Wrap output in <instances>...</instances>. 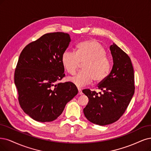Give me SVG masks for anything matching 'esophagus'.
<instances>
[{
  "label": "esophagus",
  "mask_w": 151,
  "mask_h": 151,
  "mask_svg": "<svg viewBox=\"0 0 151 151\" xmlns=\"http://www.w3.org/2000/svg\"><path fill=\"white\" fill-rule=\"evenodd\" d=\"M78 91H79V95H82V89H81V88L78 87Z\"/></svg>",
  "instance_id": "34e87169"
}]
</instances>
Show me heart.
<instances>
[{
	"label": "heart",
	"instance_id": "b5f03b06",
	"mask_svg": "<svg viewBox=\"0 0 151 151\" xmlns=\"http://www.w3.org/2000/svg\"><path fill=\"white\" fill-rule=\"evenodd\" d=\"M104 47L96 40L84 41L77 46L76 52L66 49L61 61L64 69L73 75L83 64V70L69 80L78 87L93 82L101 83L107 77L111 70V60Z\"/></svg>",
	"mask_w": 151,
	"mask_h": 151
}]
</instances>
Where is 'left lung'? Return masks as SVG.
I'll list each match as a JSON object with an SVG mask.
<instances>
[{
	"label": "left lung",
	"mask_w": 151,
	"mask_h": 151,
	"mask_svg": "<svg viewBox=\"0 0 151 151\" xmlns=\"http://www.w3.org/2000/svg\"><path fill=\"white\" fill-rule=\"evenodd\" d=\"M110 49L114 61L112 69L106 79L97 86L103 92L82 91L89 100L83 110L84 115L90 122L99 126L118 121L125 112L135 91L131 59L116 44L112 45Z\"/></svg>",
	"instance_id": "left-lung-1"
}]
</instances>
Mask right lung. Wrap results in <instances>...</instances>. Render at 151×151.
Masks as SVG:
<instances>
[{
	"mask_svg": "<svg viewBox=\"0 0 151 151\" xmlns=\"http://www.w3.org/2000/svg\"><path fill=\"white\" fill-rule=\"evenodd\" d=\"M70 42L64 32L48 33L26 45L15 69L14 82L19 103L34 120L51 122L63 112L78 90L65 77L61 58Z\"/></svg>",
	"mask_w": 151,
	"mask_h": 151,
	"instance_id": "right-lung-1",
	"label": "right lung"
}]
</instances>
